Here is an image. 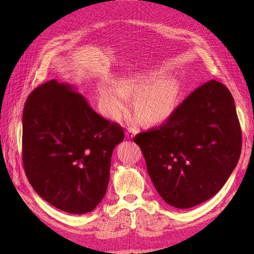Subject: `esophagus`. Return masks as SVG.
I'll use <instances>...</instances> for the list:
<instances>
[{"mask_svg": "<svg viewBox=\"0 0 254 254\" xmlns=\"http://www.w3.org/2000/svg\"><path fill=\"white\" fill-rule=\"evenodd\" d=\"M126 136L127 139L133 138L134 137V130H132V128H127L126 132Z\"/></svg>", "mask_w": 254, "mask_h": 254, "instance_id": "34e87169", "label": "esophagus"}]
</instances>
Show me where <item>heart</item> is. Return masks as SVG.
I'll use <instances>...</instances> for the list:
<instances>
[{
    "mask_svg": "<svg viewBox=\"0 0 254 254\" xmlns=\"http://www.w3.org/2000/svg\"><path fill=\"white\" fill-rule=\"evenodd\" d=\"M156 76V73H135L117 79L116 86L101 84L99 95L107 115L119 120L127 110L128 97L135 95L134 109L145 122L166 120L174 111L179 84L175 77Z\"/></svg>",
    "mask_w": 254,
    "mask_h": 254,
    "instance_id": "heart-1",
    "label": "heart"
}]
</instances>
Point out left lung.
Instances as JSON below:
<instances>
[{
    "mask_svg": "<svg viewBox=\"0 0 254 254\" xmlns=\"http://www.w3.org/2000/svg\"><path fill=\"white\" fill-rule=\"evenodd\" d=\"M241 141L233 96L214 79L192 91L163 126L134 137L156 190L177 208L195 206L223 188Z\"/></svg>",
    "mask_w": 254,
    "mask_h": 254,
    "instance_id": "1",
    "label": "left lung"
}]
</instances>
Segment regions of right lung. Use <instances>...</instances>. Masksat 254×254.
<instances>
[{"label": "right lung", "instance_id": "1", "mask_svg": "<svg viewBox=\"0 0 254 254\" xmlns=\"http://www.w3.org/2000/svg\"><path fill=\"white\" fill-rule=\"evenodd\" d=\"M123 128L95 112L72 85L57 79L28 96L23 113V164L31 187L53 206L91 212L105 196L112 152Z\"/></svg>", "mask_w": 254, "mask_h": 254}]
</instances>
